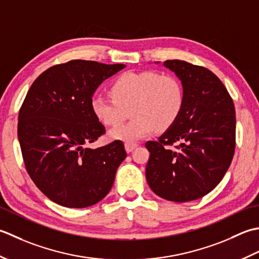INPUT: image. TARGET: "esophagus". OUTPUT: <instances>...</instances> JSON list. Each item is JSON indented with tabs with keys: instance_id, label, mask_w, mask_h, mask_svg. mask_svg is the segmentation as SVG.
Returning <instances> with one entry per match:
<instances>
[{
	"instance_id": "34e87169",
	"label": "esophagus",
	"mask_w": 259,
	"mask_h": 259,
	"mask_svg": "<svg viewBox=\"0 0 259 259\" xmlns=\"http://www.w3.org/2000/svg\"><path fill=\"white\" fill-rule=\"evenodd\" d=\"M136 146H137V143H125V150L127 153H131Z\"/></svg>"
}]
</instances>
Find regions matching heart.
Wrapping results in <instances>:
<instances>
[{
	"instance_id": "obj_1",
	"label": "heart",
	"mask_w": 259,
	"mask_h": 259,
	"mask_svg": "<svg viewBox=\"0 0 259 259\" xmlns=\"http://www.w3.org/2000/svg\"><path fill=\"white\" fill-rule=\"evenodd\" d=\"M109 98L96 95L91 106L95 117L106 126L118 125L131 107L133 116L127 124L108 132L110 140L126 143L143 139L156 128L165 130L181 113L184 94L181 82L171 75L154 71H128L115 79Z\"/></svg>"
}]
</instances>
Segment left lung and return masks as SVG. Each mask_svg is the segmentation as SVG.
<instances>
[{"label":"left lung","mask_w":259,"mask_h":259,"mask_svg":"<svg viewBox=\"0 0 259 259\" xmlns=\"http://www.w3.org/2000/svg\"><path fill=\"white\" fill-rule=\"evenodd\" d=\"M163 66L181 81L184 102L176 122L157 141L146 142L151 153L146 180L163 199L192 201L212 191L233 161L235 106L224 83L207 68L183 60ZM173 143L179 144L176 151L168 147Z\"/></svg>","instance_id":"left-lung-1"}]
</instances>
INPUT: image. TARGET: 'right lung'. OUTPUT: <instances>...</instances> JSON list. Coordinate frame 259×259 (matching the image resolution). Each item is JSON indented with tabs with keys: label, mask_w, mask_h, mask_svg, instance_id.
I'll return each instance as SVG.
<instances>
[{
	"label": "right lung",
	"mask_w": 259,
	"mask_h": 259,
	"mask_svg": "<svg viewBox=\"0 0 259 259\" xmlns=\"http://www.w3.org/2000/svg\"><path fill=\"white\" fill-rule=\"evenodd\" d=\"M126 66L71 60L47 69L19 113L18 137L30 178L51 201L67 208L99 202L126 157L122 141L91 149L105 133L92 112L100 83Z\"/></svg>",
	"instance_id": "obj_1"
}]
</instances>
